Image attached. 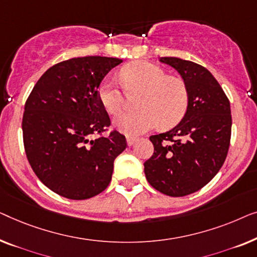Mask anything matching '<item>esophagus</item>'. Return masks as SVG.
I'll return each instance as SVG.
<instances>
[{"instance_id":"34e87169","label":"esophagus","mask_w":257,"mask_h":257,"mask_svg":"<svg viewBox=\"0 0 257 257\" xmlns=\"http://www.w3.org/2000/svg\"><path fill=\"white\" fill-rule=\"evenodd\" d=\"M136 142V137H132V136H127V144L130 147L133 146L134 143Z\"/></svg>"}]
</instances>
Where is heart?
<instances>
[{"mask_svg":"<svg viewBox=\"0 0 257 257\" xmlns=\"http://www.w3.org/2000/svg\"><path fill=\"white\" fill-rule=\"evenodd\" d=\"M122 85L111 75L101 81L97 97L104 109L117 114L125 103L128 94L140 93V109L118 114L114 124L129 136H137L162 123L171 127L185 115L190 103L186 82L178 77L168 75L163 68L149 61H134L120 71Z\"/></svg>","mask_w":257,"mask_h":257,"instance_id":"obj_1","label":"heart"}]
</instances>
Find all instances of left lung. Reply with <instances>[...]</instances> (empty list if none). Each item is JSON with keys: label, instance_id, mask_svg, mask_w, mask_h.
Segmentation results:
<instances>
[{"label": "left lung", "instance_id": "left-lung-1", "mask_svg": "<svg viewBox=\"0 0 257 257\" xmlns=\"http://www.w3.org/2000/svg\"><path fill=\"white\" fill-rule=\"evenodd\" d=\"M161 61L182 75L190 103L176 127L150 136L154 155L144 163V173L154 189L184 197L204 187L221 169L232 133L230 104L207 68L176 57H162Z\"/></svg>", "mask_w": 257, "mask_h": 257}]
</instances>
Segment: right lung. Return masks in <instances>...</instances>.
<instances>
[{"mask_svg":"<svg viewBox=\"0 0 257 257\" xmlns=\"http://www.w3.org/2000/svg\"><path fill=\"white\" fill-rule=\"evenodd\" d=\"M122 60L79 57L50 67L24 107L23 143L39 180L61 197L84 200L109 185L114 161L125 148L124 135L111 130L97 88Z\"/></svg>","mask_w":257,"mask_h":257,"instance_id":"obj_1","label":"right lung"}]
</instances>
